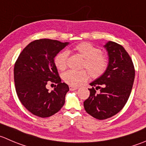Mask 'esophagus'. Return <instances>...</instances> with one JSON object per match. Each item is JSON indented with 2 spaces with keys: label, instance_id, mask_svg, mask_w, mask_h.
<instances>
[{
  "label": "esophagus",
  "instance_id": "1",
  "mask_svg": "<svg viewBox=\"0 0 146 146\" xmlns=\"http://www.w3.org/2000/svg\"><path fill=\"white\" fill-rule=\"evenodd\" d=\"M78 88V87H76V86H69V89H70V90H77V89Z\"/></svg>",
  "mask_w": 146,
  "mask_h": 146
}]
</instances>
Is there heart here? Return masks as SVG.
Here are the masks:
<instances>
[{
	"instance_id": "1",
	"label": "heart",
	"mask_w": 146,
	"mask_h": 146,
	"mask_svg": "<svg viewBox=\"0 0 146 146\" xmlns=\"http://www.w3.org/2000/svg\"><path fill=\"white\" fill-rule=\"evenodd\" d=\"M74 51L84 58L83 67L87 68L92 78H98L106 71L108 66L106 58L102 54L101 50L90 43L83 42L75 46ZM68 52L63 50L55 57V65L60 70H66L67 68ZM88 72L86 70H69L63 74V80L68 84L78 86L88 78Z\"/></svg>"
}]
</instances>
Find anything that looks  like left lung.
Instances as JSON below:
<instances>
[{
  "label": "left lung",
  "mask_w": 146,
  "mask_h": 146,
  "mask_svg": "<svg viewBox=\"0 0 146 146\" xmlns=\"http://www.w3.org/2000/svg\"><path fill=\"white\" fill-rule=\"evenodd\" d=\"M108 56L107 68L101 76L90 83V96L83 103L86 112L98 120L107 119L122 110L131 93L135 69L123 47L113 41L103 46ZM100 89L97 94L96 90Z\"/></svg>",
  "instance_id": "left-lung-1"
}]
</instances>
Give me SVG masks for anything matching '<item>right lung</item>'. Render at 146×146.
<instances>
[{
	"label": "right lung",
	"instance_id": "add662e5",
	"mask_svg": "<svg viewBox=\"0 0 146 146\" xmlns=\"http://www.w3.org/2000/svg\"><path fill=\"white\" fill-rule=\"evenodd\" d=\"M68 42L42 38L30 43L20 53L14 66L17 95L24 107L33 115L47 118L58 112L65 103L69 87L61 83L54 58ZM48 82L57 84L49 92Z\"/></svg>",
	"mask_w": 146,
	"mask_h": 146
}]
</instances>
